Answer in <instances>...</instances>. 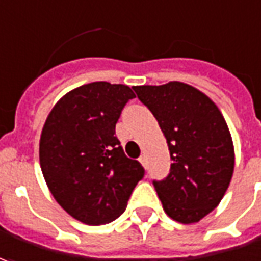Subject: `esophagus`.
I'll list each match as a JSON object with an SVG mask.
<instances>
[{
	"label": "esophagus",
	"mask_w": 261,
	"mask_h": 261,
	"mask_svg": "<svg viewBox=\"0 0 261 261\" xmlns=\"http://www.w3.org/2000/svg\"><path fill=\"white\" fill-rule=\"evenodd\" d=\"M139 162H141L142 165H143V166L146 168V156H145V154H142L141 158H139Z\"/></svg>",
	"instance_id": "1"
}]
</instances>
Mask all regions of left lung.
<instances>
[{
	"label": "left lung",
	"mask_w": 261,
	"mask_h": 261,
	"mask_svg": "<svg viewBox=\"0 0 261 261\" xmlns=\"http://www.w3.org/2000/svg\"><path fill=\"white\" fill-rule=\"evenodd\" d=\"M168 142L170 172L153 180L163 210L196 223L223 199L234 169V148L223 115L207 95L183 82L135 86Z\"/></svg>",
	"instance_id": "obj_1"
}]
</instances>
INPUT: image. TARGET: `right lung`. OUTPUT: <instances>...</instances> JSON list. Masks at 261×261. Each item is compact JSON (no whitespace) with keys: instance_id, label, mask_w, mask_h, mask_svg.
Wrapping results in <instances>:
<instances>
[{"instance_id":"right-lung-1","label":"right lung","mask_w":261,"mask_h":261,"mask_svg":"<svg viewBox=\"0 0 261 261\" xmlns=\"http://www.w3.org/2000/svg\"><path fill=\"white\" fill-rule=\"evenodd\" d=\"M134 91L92 82L55 103L39 139V163L48 189L73 219L91 226L109 223L126 209L145 175L115 136L120 112Z\"/></svg>"}]
</instances>
